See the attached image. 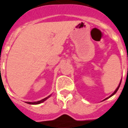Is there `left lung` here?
Here are the masks:
<instances>
[{"label": "left lung", "mask_w": 128, "mask_h": 128, "mask_svg": "<svg viewBox=\"0 0 128 128\" xmlns=\"http://www.w3.org/2000/svg\"><path fill=\"white\" fill-rule=\"evenodd\" d=\"M121 81H122V80H121ZM121 81H120V84H118V87H117V89H116V90H115V92H114V93L112 94V95H111L110 96L109 98H110V97H112V96H114V95L116 93V92H117V90H118V88H119L120 85V83H121ZM106 98V99H108V98Z\"/></svg>", "instance_id": "obj_1"}]
</instances>
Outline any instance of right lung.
Returning a JSON list of instances; mask_svg holds the SVG:
<instances>
[{"label":"right lung","mask_w":128,"mask_h":128,"mask_svg":"<svg viewBox=\"0 0 128 128\" xmlns=\"http://www.w3.org/2000/svg\"><path fill=\"white\" fill-rule=\"evenodd\" d=\"M50 96H48L47 98H46L45 99H42V100H38V101H36V102H26V103L29 104H40L41 102H43L44 101H45V100H46V99H47V98H49Z\"/></svg>","instance_id":"right-lung-1"}]
</instances>
